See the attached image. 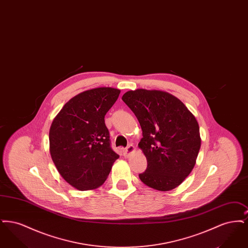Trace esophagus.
Returning <instances> with one entry per match:
<instances>
[{"label":"esophagus","instance_id":"obj_1","mask_svg":"<svg viewBox=\"0 0 248 248\" xmlns=\"http://www.w3.org/2000/svg\"><path fill=\"white\" fill-rule=\"evenodd\" d=\"M135 151H136V148L133 146V145H128L127 147H126V149L124 151V157H129L131 154H133V153H135Z\"/></svg>","mask_w":248,"mask_h":248}]
</instances>
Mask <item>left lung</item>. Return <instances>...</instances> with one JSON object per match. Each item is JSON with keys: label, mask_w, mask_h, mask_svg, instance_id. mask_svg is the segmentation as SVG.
Returning a JSON list of instances; mask_svg holds the SVG:
<instances>
[{"label": "left lung", "mask_w": 248, "mask_h": 248, "mask_svg": "<svg viewBox=\"0 0 248 248\" xmlns=\"http://www.w3.org/2000/svg\"><path fill=\"white\" fill-rule=\"evenodd\" d=\"M122 99L141 126L139 148L148 166L140 180L160 191L177 188L192 171L200 151L195 116L175 95L161 90H130Z\"/></svg>", "instance_id": "1"}]
</instances>
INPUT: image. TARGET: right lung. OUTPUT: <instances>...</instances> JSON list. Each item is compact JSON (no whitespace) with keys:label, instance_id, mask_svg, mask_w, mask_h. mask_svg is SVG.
<instances>
[{"label":"right lung","instance_id":"obj_1","mask_svg":"<svg viewBox=\"0 0 248 248\" xmlns=\"http://www.w3.org/2000/svg\"><path fill=\"white\" fill-rule=\"evenodd\" d=\"M121 91L97 87L71 98L52 122L49 151L59 174L79 190L100 187L119 158L109 143L105 115Z\"/></svg>","mask_w":248,"mask_h":248}]
</instances>
